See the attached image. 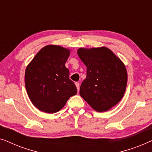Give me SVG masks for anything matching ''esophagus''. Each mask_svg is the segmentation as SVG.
Returning <instances> with one entry per match:
<instances>
[{
  "mask_svg": "<svg viewBox=\"0 0 152 152\" xmlns=\"http://www.w3.org/2000/svg\"><path fill=\"white\" fill-rule=\"evenodd\" d=\"M75 86L77 87V89L79 91L80 90V84L78 82H75Z\"/></svg>",
  "mask_w": 152,
  "mask_h": 152,
  "instance_id": "34e87169",
  "label": "esophagus"
}]
</instances>
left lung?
Listing matches in <instances>:
<instances>
[{"mask_svg":"<svg viewBox=\"0 0 152 152\" xmlns=\"http://www.w3.org/2000/svg\"><path fill=\"white\" fill-rule=\"evenodd\" d=\"M86 66V78L80 94L97 112L107 111L123 97L127 84V72L123 62L105 46L77 50Z\"/></svg>","mask_w":152,"mask_h":152,"instance_id":"obj_1","label":"left lung"}]
</instances>
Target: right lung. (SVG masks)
Returning <instances> with one entry per match:
<instances>
[{
	"mask_svg": "<svg viewBox=\"0 0 152 152\" xmlns=\"http://www.w3.org/2000/svg\"><path fill=\"white\" fill-rule=\"evenodd\" d=\"M70 50L60 45H48L41 48L27 66L25 84L30 101L41 111H60L70 97L77 94L69 79L65 64Z\"/></svg>",
	"mask_w": 152,
	"mask_h": 152,
	"instance_id": "add662e5",
	"label": "right lung"
}]
</instances>
